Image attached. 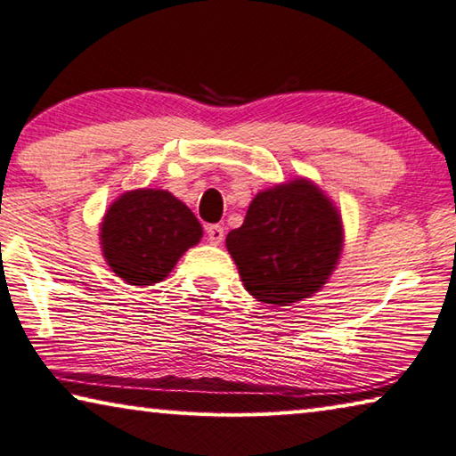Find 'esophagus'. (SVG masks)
<instances>
[{"label": "esophagus", "instance_id": "34e87169", "mask_svg": "<svg viewBox=\"0 0 456 456\" xmlns=\"http://www.w3.org/2000/svg\"><path fill=\"white\" fill-rule=\"evenodd\" d=\"M223 237H225V229H223L221 225L207 227V239H209L213 245H219L223 241Z\"/></svg>", "mask_w": 456, "mask_h": 456}]
</instances>
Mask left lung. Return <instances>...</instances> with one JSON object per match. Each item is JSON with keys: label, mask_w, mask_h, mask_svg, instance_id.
<instances>
[{"label": "left lung", "mask_w": 456, "mask_h": 456, "mask_svg": "<svg viewBox=\"0 0 456 456\" xmlns=\"http://www.w3.org/2000/svg\"><path fill=\"white\" fill-rule=\"evenodd\" d=\"M227 249L253 297L289 305L310 297L334 272L342 221L315 184L299 179L259 192L243 225L229 231Z\"/></svg>", "instance_id": "left-lung-1"}]
</instances>
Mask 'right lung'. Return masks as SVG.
I'll list each match as a JSON object with an SVG mask.
<instances>
[{"label": "right lung", "instance_id": "right-lung-1", "mask_svg": "<svg viewBox=\"0 0 456 456\" xmlns=\"http://www.w3.org/2000/svg\"><path fill=\"white\" fill-rule=\"evenodd\" d=\"M203 227L187 205L168 191H130L108 209L102 251L112 272L133 285L163 281Z\"/></svg>", "mask_w": 456, "mask_h": 456}]
</instances>
